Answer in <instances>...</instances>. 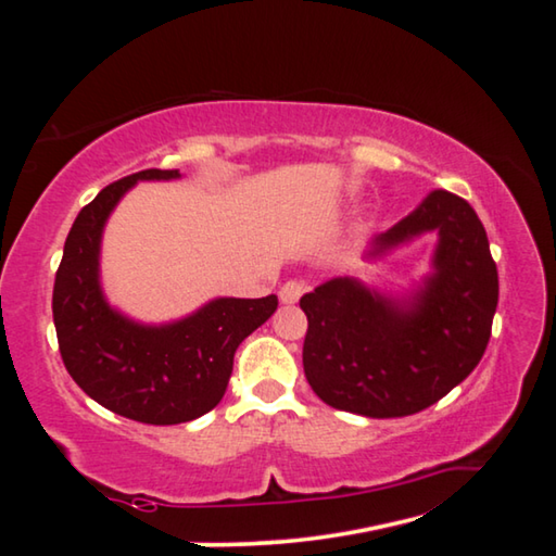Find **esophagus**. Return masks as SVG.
Wrapping results in <instances>:
<instances>
[{
	"instance_id": "1",
	"label": "esophagus",
	"mask_w": 556,
	"mask_h": 556,
	"mask_svg": "<svg viewBox=\"0 0 556 556\" xmlns=\"http://www.w3.org/2000/svg\"><path fill=\"white\" fill-rule=\"evenodd\" d=\"M304 291H306V281H301V279L285 281V285H281V289H279L281 304H296L299 296L304 294Z\"/></svg>"
}]
</instances>
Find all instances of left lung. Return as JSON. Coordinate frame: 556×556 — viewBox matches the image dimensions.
Masks as SVG:
<instances>
[{"label": "left lung", "mask_w": 556, "mask_h": 556, "mask_svg": "<svg viewBox=\"0 0 556 556\" xmlns=\"http://www.w3.org/2000/svg\"><path fill=\"white\" fill-rule=\"evenodd\" d=\"M434 232L429 271L404 294L357 277H333L301 296L308 318L304 372L336 409L372 419L407 417L464 382L485 353L497 306V269L476 211L431 191L407 218L378 232L365 260L378 262Z\"/></svg>", "instance_id": "8db88e82"}]
</instances>
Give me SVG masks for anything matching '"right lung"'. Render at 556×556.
<instances>
[{"label":"right lung","instance_id":"add662e5","mask_svg":"<svg viewBox=\"0 0 556 556\" xmlns=\"http://www.w3.org/2000/svg\"><path fill=\"white\" fill-rule=\"evenodd\" d=\"M181 172L131 174L78 213L53 285V324L65 370L78 388L119 417L181 425L223 400L238 345L277 312V296H218L168 324H142L108 301L100 281L102 232L139 181H176Z\"/></svg>","mask_w":556,"mask_h":556}]
</instances>
